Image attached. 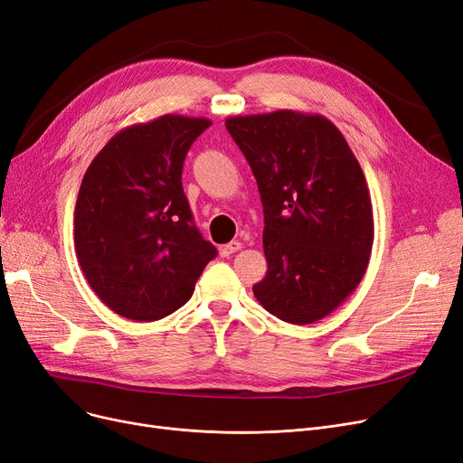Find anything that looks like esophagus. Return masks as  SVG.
Masks as SVG:
<instances>
[{
  "mask_svg": "<svg viewBox=\"0 0 463 463\" xmlns=\"http://www.w3.org/2000/svg\"><path fill=\"white\" fill-rule=\"evenodd\" d=\"M238 250H242V242H238V241H232V242H229V244H225V246H221V255L222 258H229V255H232L234 251H238Z\"/></svg>",
  "mask_w": 463,
  "mask_h": 463,
  "instance_id": "34e87169",
  "label": "esophagus"
}]
</instances>
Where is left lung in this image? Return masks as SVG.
<instances>
[{
    "label": "left lung",
    "mask_w": 463,
    "mask_h": 463,
    "mask_svg": "<svg viewBox=\"0 0 463 463\" xmlns=\"http://www.w3.org/2000/svg\"><path fill=\"white\" fill-rule=\"evenodd\" d=\"M225 126L258 181L267 275L253 286L263 309L311 324L361 284L373 244L363 167L322 114L275 110L231 116Z\"/></svg>",
    "instance_id": "8db88e82"
}]
</instances>
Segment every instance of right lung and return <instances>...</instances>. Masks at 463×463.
<instances>
[{
	"label": "right lung",
	"mask_w": 463,
	"mask_h": 463,
	"mask_svg": "<svg viewBox=\"0 0 463 463\" xmlns=\"http://www.w3.org/2000/svg\"><path fill=\"white\" fill-rule=\"evenodd\" d=\"M208 118L164 114L119 129L81 179L74 244L85 280L119 317L160 320L191 299L217 250L183 193V162Z\"/></svg>",
	"instance_id": "1"
}]
</instances>
